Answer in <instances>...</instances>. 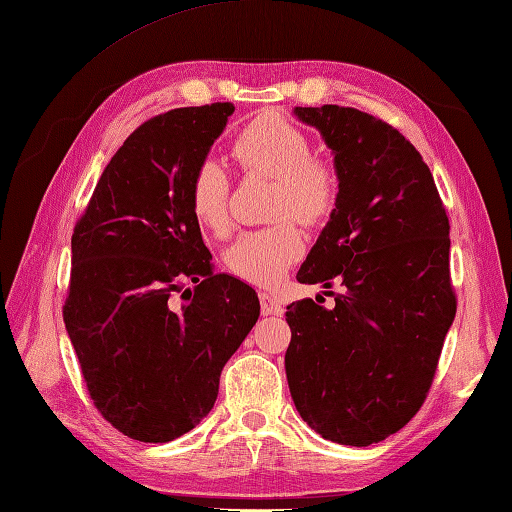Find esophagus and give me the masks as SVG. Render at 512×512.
<instances>
[{
  "label": "esophagus",
  "mask_w": 512,
  "mask_h": 512,
  "mask_svg": "<svg viewBox=\"0 0 512 512\" xmlns=\"http://www.w3.org/2000/svg\"><path fill=\"white\" fill-rule=\"evenodd\" d=\"M259 303H262V314L268 317V314H275V317H281L284 314V303H281L279 297L270 295V292H259Z\"/></svg>",
  "instance_id": "1"
}]
</instances>
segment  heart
<instances>
[{
    "label": "heart",
    "instance_id": "1",
    "mask_svg": "<svg viewBox=\"0 0 512 512\" xmlns=\"http://www.w3.org/2000/svg\"><path fill=\"white\" fill-rule=\"evenodd\" d=\"M233 158L250 173L275 180L273 213L292 215L303 224H319L330 215L339 182L330 165L314 160L308 136L284 116L255 118L235 138ZM228 178L222 165L209 160L195 171L191 182V209L209 231L226 226ZM303 235L290 220L239 235L226 250V266L239 279L255 286H275L303 255Z\"/></svg>",
    "mask_w": 512,
    "mask_h": 512
}]
</instances>
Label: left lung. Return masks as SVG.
Returning <instances> with one entry per match:
<instances>
[{"label":"left lung","mask_w":512,"mask_h":512,"mask_svg":"<svg viewBox=\"0 0 512 512\" xmlns=\"http://www.w3.org/2000/svg\"><path fill=\"white\" fill-rule=\"evenodd\" d=\"M332 149L334 209L297 281L343 292L288 306L286 376L321 438L369 447L427 398L455 319L449 217L422 156L398 129L354 107H295ZM325 295L332 292L325 290Z\"/></svg>","instance_id":"obj_1"}]
</instances>
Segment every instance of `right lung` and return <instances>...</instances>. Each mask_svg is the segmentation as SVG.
<instances>
[{
	"label": "right lung",
	"instance_id": "obj_1",
	"mask_svg": "<svg viewBox=\"0 0 512 512\" xmlns=\"http://www.w3.org/2000/svg\"><path fill=\"white\" fill-rule=\"evenodd\" d=\"M233 112V103L180 107L140 125L74 226L65 330L96 409L138 442L200 424L259 317L253 288L213 273L191 209L195 171Z\"/></svg>",
	"mask_w": 512,
	"mask_h": 512
}]
</instances>
